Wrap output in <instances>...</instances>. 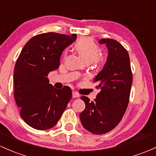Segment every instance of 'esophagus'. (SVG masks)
I'll list each match as a JSON object with an SVG mask.
<instances>
[{
  "mask_svg": "<svg viewBox=\"0 0 156 156\" xmlns=\"http://www.w3.org/2000/svg\"><path fill=\"white\" fill-rule=\"evenodd\" d=\"M80 95H79V94L78 93V92H73V98H78L79 97Z\"/></svg>",
  "mask_w": 156,
  "mask_h": 156,
  "instance_id": "esophagus-1",
  "label": "esophagus"
}]
</instances>
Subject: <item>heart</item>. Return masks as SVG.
<instances>
[{"label": "heart", "instance_id": "b5f03b06", "mask_svg": "<svg viewBox=\"0 0 156 156\" xmlns=\"http://www.w3.org/2000/svg\"><path fill=\"white\" fill-rule=\"evenodd\" d=\"M74 48L85 63L91 64L99 61V48L92 39L81 37L75 43Z\"/></svg>", "mask_w": 156, "mask_h": 156}]
</instances>
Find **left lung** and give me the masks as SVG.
Listing matches in <instances>:
<instances>
[{
    "label": "left lung",
    "mask_w": 156,
    "mask_h": 156,
    "mask_svg": "<svg viewBox=\"0 0 156 156\" xmlns=\"http://www.w3.org/2000/svg\"><path fill=\"white\" fill-rule=\"evenodd\" d=\"M108 50L103 69L93 81L101 92L94 101L82 96L85 109L80 113L83 127L94 134H104L114 129L122 119L129 103L133 83L130 61L127 51L113 39H101Z\"/></svg>",
    "instance_id": "left-lung-1"
}]
</instances>
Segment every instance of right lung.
Segmentation results:
<instances>
[{
	"label": "right lung",
	"instance_id": "1",
	"mask_svg": "<svg viewBox=\"0 0 156 156\" xmlns=\"http://www.w3.org/2000/svg\"><path fill=\"white\" fill-rule=\"evenodd\" d=\"M77 35L55 32L32 37L22 49L15 66V99L22 119L34 129L46 130L57 124L72 98V90H58L47 75L59 67L63 51Z\"/></svg>",
	"mask_w": 156,
	"mask_h": 156
}]
</instances>
